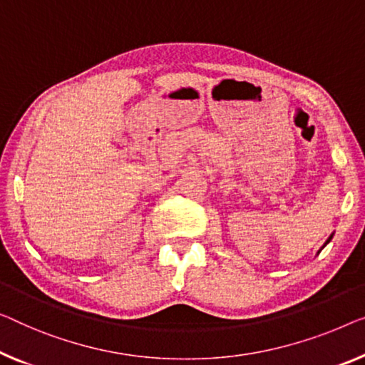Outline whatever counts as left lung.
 Segmentation results:
<instances>
[{
  "instance_id": "8db88e82",
  "label": "left lung",
  "mask_w": 365,
  "mask_h": 365,
  "mask_svg": "<svg viewBox=\"0 0 365 365\" xmlns=\"http://www.w3.org/2000/svg\"><path fill=\"white\" fill-rule=\"evenodd\" d=\"M331 237H333V235H331V236H329V237H328V241H326V242H324V246H326V244H328V242H329V241H331ZM324 246H323V247H324ZM319 252H322V251H319Z\"/></svg>"
}]
</instances>
